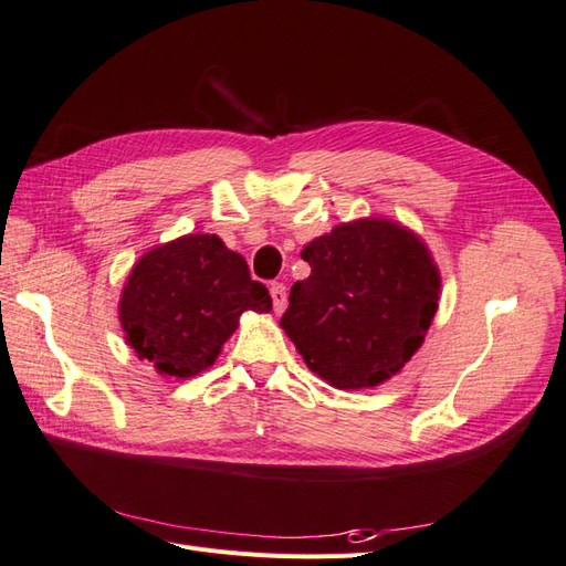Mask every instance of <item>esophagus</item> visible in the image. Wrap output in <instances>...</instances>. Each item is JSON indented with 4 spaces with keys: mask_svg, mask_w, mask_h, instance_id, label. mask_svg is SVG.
Instances as JSON below:
<instances>
[{
    "mask_svg": "<svg viewBox=\"0 0 566 566\" xmlns=\"http://www.w3.org/2000/svg\"><path fill=\"white\" fill-rule=\"evenodd\" d=\"M271 302H273V312L281 314L287 304V293L283 283H271Z\"/></svg>",
    "mask_w": 566,
    "mask_h": 566,
    "instance_id": "1",
    "label": "esophagus"
}]
</instances>
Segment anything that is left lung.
<instances>
[{"instance_id":"1","label":"left lung","mask_w":566,"mask_h":566,"mask_svg":"<svg viewBox=\"0 0 566 566\" xmlns=\"http://www.w3.org/2000/svg\"><path fill=\"white\" fill-rule=\"evenodd\" d=\"M310 279L290 287L283 331L337 389L389 380L422 345L439 273L420 238L385 219L339 224L302 250Z\"/></svg>"}]
</instances>
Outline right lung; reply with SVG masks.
<instances>
[{"label": "right lung", "mask_w": 566, "mask_h": 566, "mask_svg": "<svg viewBox=\"0 0 566 566\" xmlns=\"http://www.w3.org/2000/svg\"><path fill=\"white\" fill-rule=\"evenodd\" d=\"M245 310L271 295L245 260L212 233H191L146 252L119 300L127 342L163 375L191 378L212 366Z\"/></svg>", "instance_id": "obj_1"}]
</instances>
